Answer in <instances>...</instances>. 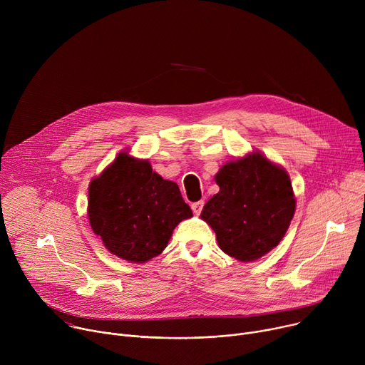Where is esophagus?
<instances>
[{
  "instance_id": "obj_1",
  "label": "esophagus",
  "mask_w": 365,
  "mask_h": 365,
  "mask_svg": "<svg viewBox=\"0 0 365 365\" xmlns=\"http://www.w3.org/2000/svg\"><path fill=\"white\" fill-rule=\"evenodd\" d=\"M203 200H199V202H195V203H192V211H193V214L195 215H199L200 212H202V207H203Z\"/></svg>"
}]
</instances>
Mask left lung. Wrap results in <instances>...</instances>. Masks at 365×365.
<instances>
[{
  "instance_id": "8db88e82",
  "label": "left lung",
  "mask_w": 365,
  "mask_h": 365,
  "mask_svg": "<svg viewBox=\"0 0 365 365\" xmlns=\"http://www.w3.org/2000/svg\"><path fill=\"white\" fill-rule=\"evenodd\" d=\"M215 182L220 192L205 203L200 218L215 231L220 248L250 263L277 247L296 211L284 168L252 150L225 163Z\"/></svg>"
}]
</instances>
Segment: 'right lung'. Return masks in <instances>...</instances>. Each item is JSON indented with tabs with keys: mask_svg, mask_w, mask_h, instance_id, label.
Returning <instances> with one entry per match:
<instances>
[{
	"mask_svg": "<svg viewBox=\"0 0 365 365\" xmlns=\"http://www.w3.org/2000/svg\"><path fill=\"white\" fill-rule=\"evenodd\" d=\"M192 217L179 186L128 150L89 182V225L111 254L128 263L162 254L173 230Z\"/></svg>",
	"mask_w": 365,
	"mask_h": 365,
	"instance_id": "obj_1",
	"label": "right lung"
}]
</instances>
